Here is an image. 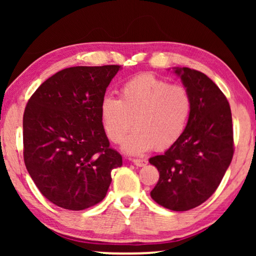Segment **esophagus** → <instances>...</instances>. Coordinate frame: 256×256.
Here are the masks:
<instances>
[{"label":"esophagus","instance_id":"1","mask_svg":"<svg viewBox=\"0 0 256 256\" xmlns=\"http://www.w3.org/2000/svg\"><path fill=\"white\" fill-rule=\"evenodd\" d=\"M132 163H134L136 166H146V164H148V160L144 158H136L132 160Z\"/></svg>","mask_w":256,"mask_h":256}]
</instances>
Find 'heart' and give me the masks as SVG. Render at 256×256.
Here are the masks:
<instances>
[{"mask_svg": "<svg viewBox=\"0 0 256 256\" xmlns=\"http://www.w3.org/2000/svg\"><path fill=\"white\" fill-rule=\"evenodd\" d=\"M192 110V99L186 87L143 73L126 82L118 99L110 96L100 102V120L104 132L113 143L126 138L124 150L141 155L155 146L164 150L182 138Z\"/></svg>", "mask_w": 256, "mask_h": 256, "instance_id": "1", "label": "heart"}]
</instances>
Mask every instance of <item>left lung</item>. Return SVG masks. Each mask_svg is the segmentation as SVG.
Masks as SVG:
<instances>
[{
  "label": "left lung",
  "mask_w": 256,
  "mask_h": 256,
  "mask_svg": "<svg viewBox=\"0 0 256 256\" xmlns=\"http://www.w3.org/2000/svg\"><path fill=\"white\" fill-rule=\"evenodd\" d=\"M190 93L192 110L182 138L149 158L160 180L150 196L171 211H188L214 194L234 152L232 113L219 87L204 73L174 68Z\"/></svg>",
  "instance_id": "obj_1"
}]
</instances>
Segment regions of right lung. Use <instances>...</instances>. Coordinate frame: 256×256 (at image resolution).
<instances>
[{"instance_id":"right-lung-1","label":"right lung","mask_w":256,"mask_h":256,"mask_svg":"<svg viewBox=\"0 0 256 256\" xmlns=\"http://www.w3.org/2000/svg\"><path fill=\"white\" fill-rule=\"evenodd\" d=\"M118 65L62 70L32 94L23 115L24 163L45 198L80 211L100 202L122 157L110 148L100 102Z\"/></svg>"}]
</instances>
